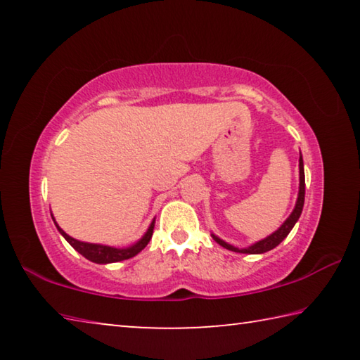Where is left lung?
Segmentation results:
<instances>
[{"label": "left lung", "instance_id": "obj_1", "mask_svg": "<svg viewBox=\"0 0 360 360\" xmlns=\"http://www.w3.org/2000/svg\"><path fill=\"white\" fill-rule=\"evenodd\" d=\"M298 168H300V188H298V198H297V203H295V208L292 211V214L285 219V222L279 227L275 233H271L270 236H266L265 240L257 241L255 245L249 246L246 249H238L231 245H227V243L222 241L221 238H217V236L212 235V238H214L216 243H219L222 248L229 249V251H233V252H241V254H264L266 251H271L273 248H276L279 243H281L285 236L289 235V231L294 227L295 222L298 221V217L302 214V210H303V203H304V172H303V158L300 154V160H298Z\"/></svg>", "mask_w": 360, "mask_h": 360}]
</instances>
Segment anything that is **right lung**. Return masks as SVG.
<instances>
[{
	"instance_id": "1",
	"label": "right lung",
	"mask_w": 360,
	"mask_h": 360,
	"mask_svg": "<svg viewBox=\"0 0 360 360\" xmlns=\"http://www.w3.org/2000/svg\"><path fill=\"white\" fill-rule=\"evenodd\" d=\"M57 229H58L60 233L63 235V238L68 241L70 245L75 248L79 254H82L85 259H89L90 262H95V264H112V262H120V260H127L130 257H135L138 252H141L143 249L148 246L149 240L152 238L154 222L150 224L149 230L146 231V235L136 243V245H133L131 248H127V249H117V248H111V246L92 245V243L77 241L75 238H71L70 235H66L65 231L58 227V225H57Z\"/></svg>"
}]
</instances>
